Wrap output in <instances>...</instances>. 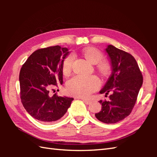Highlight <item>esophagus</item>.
I'll use <instances>...</instances> for the list:
<instances>
[{"instance_id":"34e87169","label":"esophagus","mask_w":157,"mask_h":157,"mask_svg":"<svg viewBox=\"0 0 157 157\" xmlns=\"http://www.w3.org/2000/svg\"><path fill=\"white\" fill-rule=\"evenodd\" d=\"M83 101H84L86 105H90L91 103V101H89V100H86V99H84V98H81Z\"/></svg>"}]
</instances>
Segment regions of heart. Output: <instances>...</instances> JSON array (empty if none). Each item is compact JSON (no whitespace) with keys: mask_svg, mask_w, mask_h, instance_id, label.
Returning <instances> with one entry per match:
<instances>
[{"mask_svg":"<svg viewBox=\"0 0 157 157\" xmlns=\"http://www.w3.org/2000/svg\"><path fill=\"white\" fill-rule=\"evenodd\" d=\"M82 54L84 57L93 64H98V69L102 74L106 75L110 71V64L106 61H101L103 54L98 49L94 47H88L82 50ZM74 61L73 54L69 55L63 60L62 71L65 75H68L71 72L73 63ZM101 82L95 75L84 76L78 75L69 79L66 84V91L70 95L86 98L90 95L93 92L97 90Z\"/></svg>","mask_w":157,"mask_h":157,"instance_id":"b5f03b06","label":"heart"}]
</instances>
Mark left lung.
<instances>
[{
	"instance_id": "8db88e82",
	"label": "left lung",
	"mask_w": 157,
	"mask_h": 157,
	"mask_svg": "<svg viewBox=\"0 0 157 157\" xmlns=\"http://www.w3.org/2000/svg\"><path fill=\"white\" fill-rule=\"evenodd\" d=\"M111 62L112 73L101 94L107 96L109 101H100L102 109L95 114L99 121L115 123L131 113L140 90L143 78L137 62L129 53L108 45L105 49Z\"/></svg>"
}]
</instances>
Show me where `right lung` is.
<instances>
[{
  "label": "right lung",
  "mask_w": 157,
  "mask_h": 157,
  "mask_svg": "<svg viewBox=\"0 0 157 157\" xmlns=\"http://www.w3.org/2000/svg\"><path fill=\"white\" fill-rule=\"evenodd\" d=\"M60 46L34 52L22 65L19 73L20 97L32 117L43 123L57 121L71 106L73 98L51 95L53 88L63 84L62 64L69 54Z\"/></svg>",
  "instance_id": "add662e5"
}]
</instances>
